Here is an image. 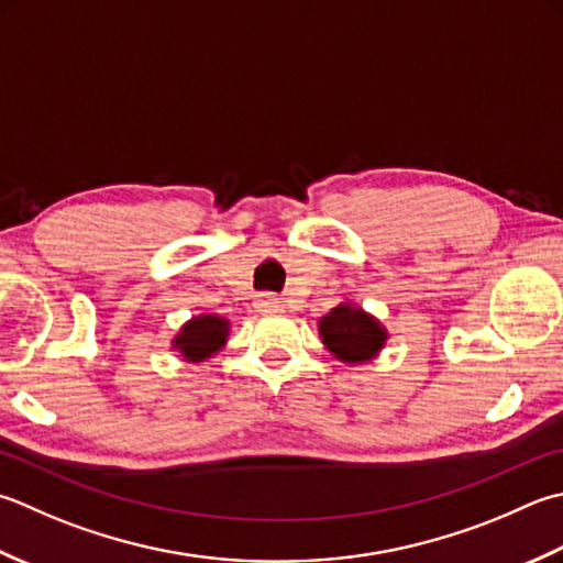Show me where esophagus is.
Segmentation results:
<instances>
[{
  "label": "esophagus",
  "mask_w": 563,
  "mask_h": 563,
  "mask_svg": "<svg viewBox=\"0 0 563 563\" xmlns=\"http://www.w3.org/2000/svg\"><path fill=\"white\" fill-rule=\"evenodd\" d=\"M253 305H256V310L258 312H278L280 310V300H278V297H275V295H258L256 297V302H253Z\"/></svg>",
  "instance_id": "esophagus-1"
}]
</instances>
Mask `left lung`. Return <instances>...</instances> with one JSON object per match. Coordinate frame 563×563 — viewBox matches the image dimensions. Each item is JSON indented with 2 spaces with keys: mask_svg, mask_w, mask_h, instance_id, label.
<instances>
[{
  "mask_svg": "<svg viewBox=\"0 0 563 563\" xmlns=\"http://www.w3.org/2000/svg\"><path fill=\"white\" fill-rule=\"evenodd\" d=\"M317 332L329 354L349 366L378 358L388 341V329L380 319L351 300L339 302L324 317H319Z\"/></svg>",
  "mask_w": 563,
  "mask_h": 563,
  "instance_id": "1",
  "label": "left lung"
}]
</instances>
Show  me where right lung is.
<instances>
[{"label":"right lung","instance_id":"add662e5","mask_svg":"<svg viewBox=\"0 0 563 563\" xmlns=\"http://www.w3.org/2000/svg\"><path fill=\"white\" fill-rule=\"evenodd\" d=\"M231 322L222 314L202 312L187 319L170 339V349L178 351L185 363H202L217 356L227 346Z\"/></svg>","mask_w":563,"mask_h":563}]
</instances>
